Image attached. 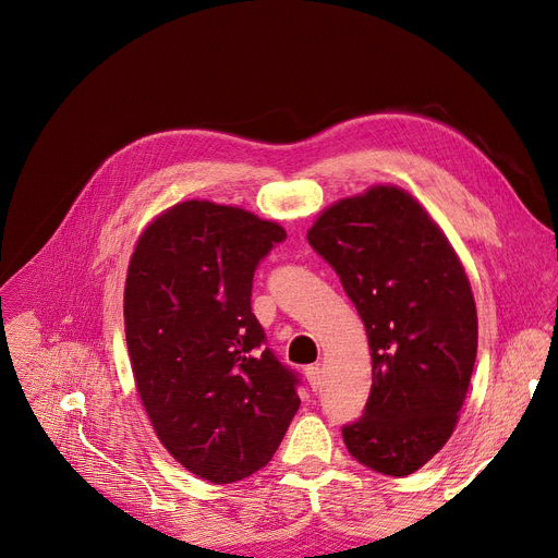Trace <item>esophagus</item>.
Here are the masks:
<instances>
[{
	"label": "esophagus",
	"instance_id": "esophagus-1",
	"mask_svg": "<svg viewBox=\"0 0 558 558\" xmlns=\"http://www.w3.org/2000/svg\"><path fill=\"white\" fill-rule=\"evenodd\" d=\"M305 377H307V383H310V387L316 391V389H320V385H324V368H320L318 364L316 366H307L305 368Z\"/></svg>",
	"mask_w": 558,
	"mask_h": 558
}]
</instances>
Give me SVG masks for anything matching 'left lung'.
Returning a JSON list of instances; mask_svg holds the SVG:
<instances>
[{
  "mask_svg": "<svg viewBox=\"0 0 558 558\" xmlns=\"http://www.w3.org/2000/svg\"><path fill=\"white\" fill-rule=\"evenodd\" d=\"M337 271L368 335L373 385L341 427L375 473H416L454 432L477 357V310L457 253L404 190L343 198L307 232Z\"/></svg>",
  "mask_w": 558,
  "mask_h": 558,
  "instance_id": "8db88e82",
  "label": "left lung"
}]
</instances>
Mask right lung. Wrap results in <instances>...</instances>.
Returning a JSON list of instances; mask_svg holds the SVG:
<instances>
[{
  "instance_id": "right-lung-1",
  "label": "right lung",
  "mask_w": 558,
  "mask_h": 558,
  "mask_svg": "<svg viewBox=\"0 0 558 558\" xmlns=\"http://www.w3.org/2000/svg\"><path fill=\"white\" fill-rule=\"evenodd\" d=\"M287 232L210 201L173 205L129 264L124 326L140 400L167 452L213 484L253 475L296 416L301 377L251 310L259 259Z\"/></svg>"
}]
</instances>
